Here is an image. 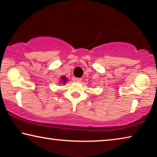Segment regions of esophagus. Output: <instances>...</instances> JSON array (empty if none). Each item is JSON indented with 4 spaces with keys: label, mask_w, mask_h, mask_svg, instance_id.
Wrapping results in <instances>:
<instances>
[{
    "label": "esophagus",
    "mask_w": 157,
    "mask_h": 157,
    "mask_svg": "<svg viewBox=\"0 0 157 157\" xmlns=\"http://www.w3.org/2000/svg\"><path fill=\"white\" fill-rule=\"evenodd\" d=\"M73 80H74L75 82H78V83H79V82H81V81H82V79H81V78H73Z\"/></svg>",
    "instance_id": "esophagus-1"
}]
</instances>
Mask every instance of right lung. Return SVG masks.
Masks as SVG:
<instances>
[{"label":"right lung","instance_id":"1","mask_svg":"<svg viewBox=\"0 0 157 157\" xmlns=\"http://www.w3.org/2000/svg\"><path fill=\"white\" fill-rule=\"evenodd\" d=\"M67 78L65 76H62L60 78V80H59L60 84L65 85V84L67 83Z\"/></svg>","mask_w":157,"mask_h":157}]
</instances>
